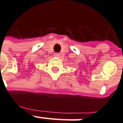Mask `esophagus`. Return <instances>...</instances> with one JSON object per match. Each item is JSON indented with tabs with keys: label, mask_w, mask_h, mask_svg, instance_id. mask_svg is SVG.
I'll return each mask as SVG.
<instances>
[{
	"label": "esophagus",
	"mask_w": 123,
	"mask_h": 123,
	"mask_svg": "<svg viewBox=\"0 0 123 123\" xmlns=\"http://www.w3.org/2000/svg\"><path fill=\"white\" fill-rule=\"evenodd\" d=\"M54 56H55V57H59L60 56H61V54L59 53H54Z\"/></svg>",
	"instance_id": "34e87169"
}]
</instances>
